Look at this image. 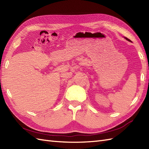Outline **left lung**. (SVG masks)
Returning a JSON list of instances; mask_svg holds the SVG:
<instances>
[{"instance_id": "1", "label": "left lung", "mask_w": 149, "mask_h": 149, "mask_svg": "<svg viewBox=\"0 0 149 149\" xmlns=\"http://www.w3.org/2000/svg\"><path fill=\"white\" fill-rule=\"evenodd\" d=\"M125 39H126V40H127L128 41H130V40H129V39H128V38H126V37H125Z\"/></svg>"}]
</instances>
